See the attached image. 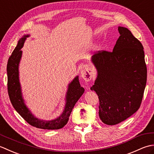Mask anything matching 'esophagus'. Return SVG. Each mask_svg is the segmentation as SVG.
<instances>
[{
  "label": "esophagus",
  "instance_id": "obj_1",
  "mask_svg": "<svg viewBox=\"0 0 154 154\" xmlns=\"http://www.w3.org/2000/svg\"><path fill=\"white\" fill-rule=\"evenodd\" d=\"M81 77L85 81H89L92 78L91 75V71L88 67H85L81 71Z\"/></svg>",
  "mask_w": 154,
  "mask_h": 154
}]
</instances>
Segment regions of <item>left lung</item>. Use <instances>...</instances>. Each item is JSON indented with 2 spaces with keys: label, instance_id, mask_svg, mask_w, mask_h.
Masks as SVG:
<instances>
[{
  "label": "left lung",
  "instance_id": "8db88e82",
  "mask_svg": "<svg viewBox=\"0 0 154 154\" xmlns=\"http://www.w3.org/2000/svg\"><path fill=\"white\" fill-rule=\"evenodd\" d=\"M118 30L120 35L112 51H99L91 57L97 76L91 89L99 96V117L108 125L122 122L139 109L147 81L141 42L128 28Z\"/></svg>",
  "mask_w": 154,
  "mask_h": 154
}]
</instances>
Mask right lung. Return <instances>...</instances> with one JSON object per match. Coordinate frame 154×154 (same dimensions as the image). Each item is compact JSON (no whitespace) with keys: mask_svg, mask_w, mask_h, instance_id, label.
<instances>
[{"mask_svg":"<svg viewBox=\"0 0 154 154\" xmlns=\"http://www.w3.org/2000/svg\"><path fill=\"white\" fill-rule=\"evenodd\" d=\"M29 34L24 35L18 42V44L9 57L7 64L8 92L10 100L14 109L26 122L32 126L45 130H57L66 125L72 110L77 100L82 96L85 89L81 86L79 76H76L69 84L65 96L64 110L60 116L50 120H44L35 117L26 105L22 97L19 80V64L22 55L21 49Z\"/></svg>","mask_w":154,"mask_h":154,"instance_id":"obj_1","label":"right lung"}]
</instances>
